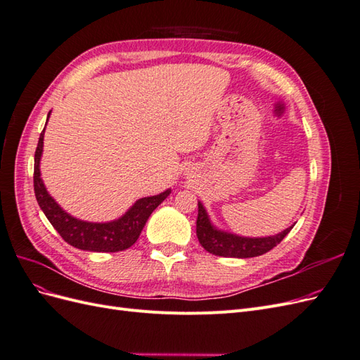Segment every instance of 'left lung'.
I'll return each instance as SVG.
<instances>
[{
    "label": "left lung",
    "mask_w": 360,
    "mask_h": 360,
    "mask_svg": "<svg viewBox=\"0 0 360 360\" xmlns=\"http://www.w3.org/2000/svg\"><path fill=\"white\" fill-rule=\"evenodd\" d=\"M291 228H287L282 233L271 236V237H259V238H249L240 237L234 234H228L224 231L216 230L212 226L209 216H207L204 207L198 202V217H197V236L201 246L209 250L213 255L219 257H233V258H250L258 257L269 252L279 245L290 231Z\"/></svg>",
    "instance_id": "1"
}]
</instances>
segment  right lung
Returning <instances> with one entry per match:
<instances>
[{"mask_svg":"<svg viewBox=\"0 0 360 360\" xmlns=\"http://www.w3.org/2000/svg\"><path fill=\"white\" fill-rule=\"evenodd\" d=\"M43 134H45V129L41 130L34 155V176H32L34 179V193L40 209L52 226L64 238V242H68L73 248L91 250V252H118V250H124L132 246L138 240L150 214L168 197L171 191L162 192L156 197L138 200L132 205V209L114 222L93 224L75 219L51 197L40 179L39 163L43 151Z\"/></svg>","mask_w":360,"mask_h":360,"instance_id":"add662e5","label":"right lung"}]
</instances>
